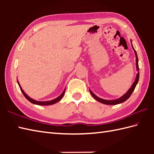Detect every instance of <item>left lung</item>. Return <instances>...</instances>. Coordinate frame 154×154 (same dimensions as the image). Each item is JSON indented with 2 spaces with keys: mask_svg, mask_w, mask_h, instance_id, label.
Wrapping results in <instances>:
<instances>
[{
  "mask_svg": "<svg viewBox=\"0 0 154 154\" xmlns=\"http://www.w3.org/2000/svg\"><path fill=\"white\" fill-rule=\"evenodd\" d=\"M132 48L134 51V53H135V55H136V69H137V71H139V66H138V55H137V53L136 50H134V48L133 45H132ZM138 80H139V71L138 73H137V75H136V79H135V81L134 82V83L132 84V87L130 88V89L127 91L126 93H125L124 94V95L122 97H121L120 98H119V99H116V100H104V99H100V98L97 97L95 94H94L92 91H91V90L90 91V93L91 94V95L93 96V97L94 98V99H96L97 101H99V102L101 103H103V104H109V105H115V104H120V103H124V101H126L128 98L131 96L132 93H133L134 90L135 89V87L136 86L137 83H138Z\"/></svg>",
  "mask_w": 154,
  "mask_h": 154,
  "instance_id": "obj_1",
  "label": "left lung"
}]
</instances>
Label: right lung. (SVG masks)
Returning <instances> with one entry per match:
<instances>
[{
	"mask_svg": "<svg viewBox=\"0 0 154 154\" xmlns=\"http://www.w3.org/2000/svg\"><path fill=\"white\" fill-rule=\"evenodd\" d=\"M18 83L19 87H20V90H21V91H22V93H23V94H24V96L26 98V99H27L29 101H30V103H33V104H38V105H51V104L56 103L57 102H58L59 100H60L62 99V97H63L64 94H65V89L63 92L62 93V94H61L60 96H59L57 98H56V99H55L52 100H50V101H37V100H34V99H31L30 97H29L27 95V94L24 93V91L22 89V88H21L20 85L18 81Z\"/></svg>",
	"mask_w": 154,
	"mask_h": 154,
	"instance_id": "right-lung-1",
	"label": "right lung"
}]
</instances>
